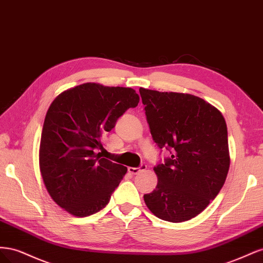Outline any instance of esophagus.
<instances>
[{
  "instance_id": "1",
  "label": "esophagus",
  "mask_w": 263,
  "mask_h": 263,
  "mask_svg": "<svg viewBox=\"0 0 263 263\" xmlns=\"http://www.w3.org/2000/svg\"><path fill=\"white\" fill-rule=\"evenodd\" d=\"M146 168H147V165L146 164H142L141 166H139V168H129L128 171H129V173H132V174H134V176H135V174H138L139 172L146 170Z\"/></svg>"
}]
</instances>
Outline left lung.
Listing matches in <instances>:
<instances>
[{
    "instance_id": "left-lung-1",
    "label": "left lung",
    "mask_w": 263,
    "mask_h": 263,
    "mask_svg": "<svg viewBox=\"0 0 263 263\" xmlns=\"http://www.w3.org/2000/svg\"><path fill=\"white\" fill-rule=\"evenodd\" d=\"M139 93L155 142L172 150L164 163L154 168L158 183L144 195L145 203L160 219H192L217 196L227 178L230 157L225 118L192 94L144 87Z\"/></svg>"
}]
</instances>
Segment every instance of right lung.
Returning a JSON list of instances; mask_svg holds the SVG:
<instances>
[{"instance_id": "obj_1", "label": "right lung", "mask_w": 263, "mask_h": 263, "mask_svg": "<svg viewBox=\"0 0 263 263\" xmlns=\"http://www.w3.org/2000/svg\"><path fill=\"white\" fill-rule=\"evenodd\" d=\"M132 87L87 82L61 92L50 104L39 146L44 184L61 209L77 217L99 212L109 202L127 168L102 158V136L118 117L136 107Z\"/></svg>"}]
</instances>
